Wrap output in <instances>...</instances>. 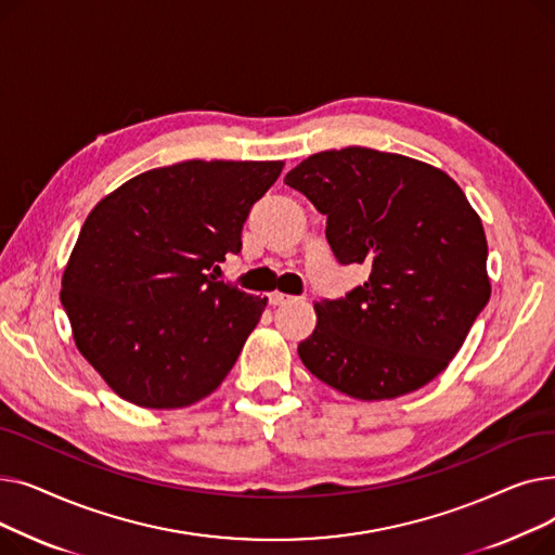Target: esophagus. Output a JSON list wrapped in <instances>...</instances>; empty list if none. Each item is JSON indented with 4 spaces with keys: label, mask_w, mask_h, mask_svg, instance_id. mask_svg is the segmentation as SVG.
Wrapping results in <instances>:
<instances>
[{
    "label": "esophagus",
    "mask_w": 555,
    "mask_h": 555,
    "mask_svg": "<svg viewBox=\"0 0 555 555\" xmlns=\"http://www.w3.org/2000/svg\"><path fill=\"white\" fill-rule=\"evenodd\" d=\"M268 299H270L272 306H283V304H287V301H293L295 297H289V295H285V293H270Z\"/></svg>",
    "instance_id": "obj_1"
}]
</instances>
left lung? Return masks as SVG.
<instances>
[{
    "label": "left lung",
    "instance_id": "left-lung-1",
    "mask_svg": "<svg viewBox=\"0 0 555 555\" xmlns=\"http://www.w3.org/2000/svg\"><path fill=\"white\" fill-rule=\"evenodd\" d=\"M326 216L341 266L369 281L314 304L299 344L306 369L360 400L412 393L446 371L490 299L488 243L459 184L429 164L351 149L317 153L285 175Z\"/></svg>",
    "mask_w": 555,
    "mask_h": 555
}]
</instances>
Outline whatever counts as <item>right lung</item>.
<instances>
[{"label":"right lung","mask_w":555,"mask_h":555,"mask_svg":"<svg viewBox=\"0 0 555 555\" xmlns=\"http://www.w3.org/2000/svg\"><path fill=\"white\" fill-rule=\"evenodd\" d=\"M283 162L191 159L141 172L87 216L61 301L82 358L124 400L178 410L236 364L268 297L211 272Z\"/></svg>","instance_id":"right-lung-1"}]
</instances>
